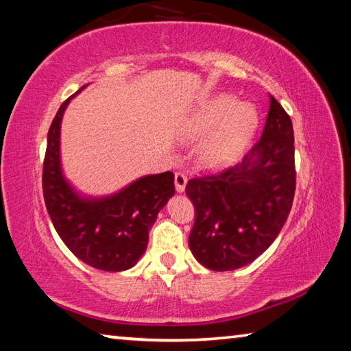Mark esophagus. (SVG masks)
<instances>
[{
  "label": "esophagus",
  "mask_w": 351,
  "mask_h": 351,
  "mask_svg": "<svg viewBox=\"0 0 351 351\" xmlns=\"http://www.w3.org/2000/svg\"><path fill=\"white\" fill-rule=\"evenodd\" d=\"M186 184H187V176L184 173H175V189L178 193H182L184 189H186Z\"/></svg>",
  "instance_id": "1"
}]
</instances>
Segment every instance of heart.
I'll return each mask as SVG.
<instances>
[{"instance_id": "1", "label": "heart", "mask_w": 351, "mask_h": 351, "mask_svg": "<svg viewBox=\"0 0 351 351\" xmlns=\"http://www.w3.org/2000/svg\"><path fill=\"white\" fill-rule=\"evenodd\" d=\"M258 111L252 104L239 102L232 94H217L199 102L184 117L182 141L201 142L197 156L204 169L221 170L232 165L254 139Z\"/></svg>"}]
</instances>
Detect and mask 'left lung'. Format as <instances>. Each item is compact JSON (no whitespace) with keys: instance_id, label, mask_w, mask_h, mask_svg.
Returning a JSON list of instances; mask_svg holds the SVG:
<instances>
[{"instance_id":"left-lung-1","label":"left lung","mask_w":351,"mask_h":351,"mask_svg":"<svg viewBox=\"0 0 351 351\" xmlns=\"http://www.w3.org/2000/svg\"><path fill=\"white\" fill-rule=\"evenodd\" d=\"M294 192L293 122L271 96L263 133L245 159L187 182L186 195L195 206L189 235L193 257L219 272L249 265L280 234Z\"/></svg>"}]
</instances>
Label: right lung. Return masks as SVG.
<instances>
[{
  "mask_svg": "<svg viewBox=\"0 0 351 351\" xmlns=\"http://www.w3.org/2000/svg\"><path fill=\"white\" fill-rule=\"evenodd\" d=\"M86 86V85H85ZM64 100L47 133L43 197L52 224L83 263L108 272L133 268L148 245V230L175 195V175H145L116 193L90 197L71 184L62 169L60 128L64 110L83 88Z\"/></svg>",
  "mask_w": 351,
  "mask_h": 351,
  "instance_id": "right-lung-1",
  "label": "right lung"
}]
</instances>
